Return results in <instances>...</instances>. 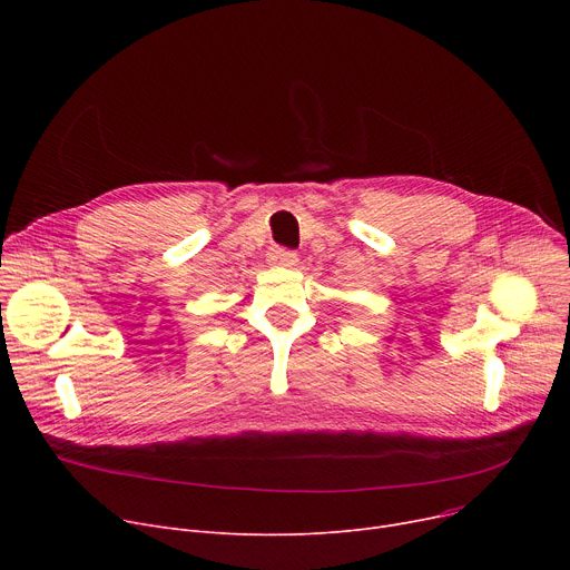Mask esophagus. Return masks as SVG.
<instances>
[{
	"label": "esophagus",
	"mask_w": 570,
	"mask_h": 570,
	"mask_svg": "<svg viewBox=\"0 0 570 570\" xmlns=\"http://www.w3.org/2000/svg\"><path fill=\"white\" fill-rule=\"evenodd\" d=\"M267 263L275 267H293L297 263V254L291 249H284V247H275V249H269Z\"/></svg>",
	"instance_id": "esophagus-1"
}]
</instances>
